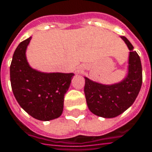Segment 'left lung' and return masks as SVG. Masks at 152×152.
Here are the masks:
<instances>
[{
	"instance_id": "8db88e82",
	"label": "left lung",
	"mask_w": 152,
	"mask_h": 152,
	"mask_svg": "<svg viewBox=\"0 0 152 152\" xmlns=\"http://www.w3.org/2000/svg\"><path fill=\"white\" fill-rule=\"evenodd\" d=\"M124 40L130 50L128 73L121 82L114 84H102L85 78L84 94L89 110L98 117L113 118L129 108L140 92L142 83V68L140 57L133 46L125 37Z\"/></svg>"
}]
</instances>
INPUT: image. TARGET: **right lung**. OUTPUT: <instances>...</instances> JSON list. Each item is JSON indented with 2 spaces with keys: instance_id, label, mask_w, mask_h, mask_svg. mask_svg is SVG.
I'll use <instances>...</instances> for the list:
<instances>
[{
  "instance_id": "obj_1",
  "label": "right lung",
  "mask_w": 152,
  "mask_h": 152,
  "mask_svg": "<svg viewBox=\"0 0 152 152\" xmlns=\"http://www.w3.org/2000/svg\"><path fill=\"white\" fill-rule=\"evenodd\" d=\"M31 37L20 43L10 67L11 88L20 106L40 121L61 116L64 98L74 74L43 73L32 69L26 59V49Z\"/></svg>"
}]
</instances>
